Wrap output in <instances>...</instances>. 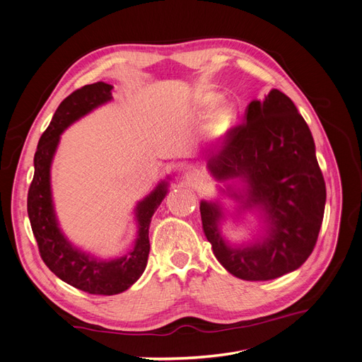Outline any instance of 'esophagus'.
<instances>
[{"label":"esophagus","instance_id":"34e87169","mask_svg":"<svg viewBox=\"0 0 362 362\" xmlns=\"http://www.w3.org/2000/svg\"><path fill=\"white\" fill-rule=\"evenodd\" d=\"M187 178L192 180V181H199V180L202 178V175H201V172H198V170H193V172H189V173H187Z\"/></svg>","mask_w":362,"mask_h":362}]
</instances>
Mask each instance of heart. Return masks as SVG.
Here are the masks:
<instances>
[{"label": "heart", "mask_w": 362, "mask_h": 362, "mask_svg": "<svg viewBox=\"0 0 362 362\" xmlns=\"http://www.w3.org/2000/svg\"><path fill=\"white\" fill-rule=\"evenodd\" d=\"M217 100H218V96L216 93H210L205 98V104L210 105V104L216 103ZM235 119H237L235 105L231 103H221L211 112V115L208 116L205 129L211 136H221V134L226 133V131L235 124Z\"/></svg>", "instance_id": "1"}]
</instances>
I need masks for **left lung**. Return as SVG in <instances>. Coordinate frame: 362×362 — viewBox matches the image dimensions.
I'll return each instance as SVG.
<instances>
[{"label": "left lung", "mask_w": 362, "mask_h": 362, "mask_svg": "<svg viewBox=\"0 0 362 362\" xmlns=\"http://www.w3.org/2000/svg\"><path fill=\"white\" fill-rule=\"evenodd\" d=\"M211 177L223 182L218 193L233 199L201 201L204 233L217 261L245 281H270L299 269L315 246L323 221L326 187L311 131L287 95L272 89L254 100L246 124L228 134L222 149L206 163ZM257 218L256 235L231 244L221 226L228 216Z\"/></svg>", "instance_id": "8db88e82"}]
</instances>
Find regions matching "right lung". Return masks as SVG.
<instances>
[{
    "mask_svg": "<svg viewBox=\"0 0 362 362\" xmlns=\"http://www.w3.org/2000/svg\"><path fill=\"white\" fill-rule=\"evenodd\" d=\"M113 86L98 81L71 93L59 105L49 127L42 134L35 154V177L28 190L27 210L40 257L48 269L69 286L90 294L113 296L128 290L146 269L149 255V225L169 192V180L157 184L137 202L134 218L137 237L124 255L101 258L75 246L62 231L51 190V164L60 136L83 116L113 100Z\"/></svg>",
    "mask_w": 362,
    "mask_h": 362,
    "instance_id": "add662e5",
    "label": "right lung"
}]
</instances>
